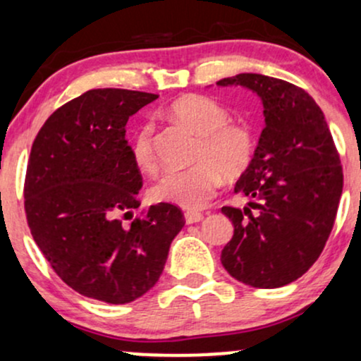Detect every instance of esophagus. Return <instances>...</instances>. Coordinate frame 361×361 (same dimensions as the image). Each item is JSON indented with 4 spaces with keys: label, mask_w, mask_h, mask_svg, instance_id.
<instances>
[{
    "label": "esophagus",
    "mask_w": 361,
    "mask_h": 361,
    "mask_svg": "<svg viewBox=\"0 0 361 361\" xmlns=\"http://www.w3.org/2000/svg\"><path fill=\"white\" fill-rule=\"evenodd\" d=\"M202 219H204V214L197 212V210H186V212H185V221H186V224L200 222Z\"/></svg>",
    "instance_id": "obj_1"
}]
</instances>
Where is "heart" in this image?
Segmentation results:
<instances>
[{"label": "heart", "mask_w": 361, "mask_h": 361, "mask_svg": "<svg viewBox=\"0 0 361 361\" xmlns=\"http://www.w3.org/2000/svg\"><path fill=\"white\" fill-rule=\"evenodd\" d=\"M168 115L198 134L193 166L169 169L152 185L151 197L183 209L205 207L221 188L224 175L241 176L256 154V134L246 122H231L221 102L205 94H183L168 106ZM130 156L140 171L156 169L152 126L144 122L130 137Z\"/></svg>", "instance_id": "obj_1"}]
</instances>
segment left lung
Listing matches in <instances>:
<instances>
[{
  "label": "left lung",
  "mask_w": 361,
  "mask_h": 361,
  "mask_svg": "<svg viewBox=\"0 0 361 361\" xmlns=\"http://www.w3.org/2000/svg\"><path fill=\"white\" fill-rule=\"evenodd\" d=\"M217 85L252 90L264 109L255 159L234 188L250 204L222 207L234 235L221 261L251 287H283L316 263L333 231L343 192L338 149L322 110L299 86L255 73Z\"/></svg>",
  "instance_id": "left-lung-1"
}]
</instances>
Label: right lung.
I'll list each match as a JSON object with an SVG mask.
<instances>
[{
	"mask_svg": "<svg viewBox=\"0 0 361 361\" xmlns=\"http://www.w3.org/2000/svg\"><path fill=\"white\" fill-rule=\"evenodd\" d=\"M156 98L90 90L54 111L32 144L23 185L28 227L59 279L90 299L127 304L142 297L185 226L183 212L164 202L131 219L142 176L126 126Z\"/></svg>",
	"mask_w": 361,
	"mask_h": 361,
	"instance_id": "obj_1",
	"label": "right lung"
}]
</instances>
